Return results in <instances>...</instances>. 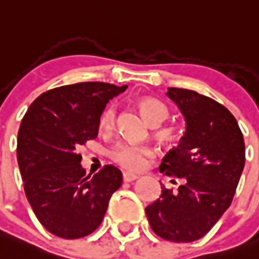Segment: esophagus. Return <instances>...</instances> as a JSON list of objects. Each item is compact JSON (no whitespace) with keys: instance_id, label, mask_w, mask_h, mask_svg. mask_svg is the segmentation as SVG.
I'll use <instances>...</instances> for the list:
<instances>
[{"instance_id":"34e87169","label":"esophagus","mask_w":259,"mask_h":259,"mask_svg":"<svg viewBox=\"0 0 259 259\" xmlns=\"http://www.w3.org/2000/svg\"><path fill=\"white\" fill-rule=\"evenodd\" d=\"M138 176L136 174H132V173H124L123 174V181L124 182H132L135 181Z\"/></svg>"}]
</instances>
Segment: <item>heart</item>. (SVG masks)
Wrapping results in <instances>:
<instances>
[{"label": "heart", "instance_id": "heart-1", "mask_svg": "<svg viewBox=\"0 0 259 259\" xmlns=\"http://www.w3.org/2000/svg\"><path fill=\"white\" fill-rule=\"evenodd\" d=\"M136 107L140 111L144 120L151 125H159L163 120L167 119L169 109L166 104L155 97L144 96L138 98ZM115 124V108L108 105L102 109L98 117V130L101 132H108ZM177 131L173 127L162 128L157 132V138L163 143H173L177 139ZM109 157L115 163L130 171L142 170L147 163V159L151 157V150L144 146L119 143L113 146L109 151Z\"/></svg>", "mask_w": 259, "mask_h": 259}]
</instances>
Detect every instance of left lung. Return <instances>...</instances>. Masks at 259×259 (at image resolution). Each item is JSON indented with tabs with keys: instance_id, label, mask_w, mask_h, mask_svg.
Instances as JSON below:
<instances>
[{
	"instance_id": "left-lung-1",
	"label": "left lung",
	"mask_w": 259,
	"mask_h": 259,
	"mask_svg": "<svg viewBox=\"0 0 259 259\" xmlns=\"http://www.w3.org/2000/svg\"><path fill=\"white\" fill-rule=\"evenodd\" d=\"M167 97L182 112L186 130L159 171L178 177L181 185H162L146 215L159 238L188 243L205 235L231 205L244 167V140L235 117L215 100L178 88H169Z\"/></svg>"
}]
</instances>
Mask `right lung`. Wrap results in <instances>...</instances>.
<instances>
[{
    "label": "right lung",
    "mask_w": 259,
    "mask_h": 259,
    "mask_svg": "<svg viewBox=\"0 0 259 259\" xmlns=\"http://www.w3.org/2000/svg\"><path fill=\"white\" fill-rule=\"evenodd\" d=\"M127 85L79 82L47 90L32 102L17 136V162L36 218L63 239L89 235L101 224L123 174L112 165L94 176L81 166L79 146L96 139L98 117Z\"/></svg>",
    "instance_id": "right-lung-1"
}]
</instances>
